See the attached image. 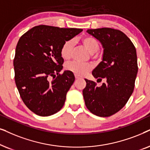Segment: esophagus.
Returning <instances> with one entry per match:
<instances>
[{
  "instance_id": "1",
  "label": "esophagus",
  "mask_w": 150,
  "mask_h": 150,
  "mask_svg": "<svg viewBox=\"0 0 150 150\" xmlns=\"http://www.w3.org/2000/svg\"><path fill=\"white\" fill-rule=\"evenodd\" d=\"M75 79H79V78H80V77H79V75H75Z\"/></svg>"
}]
</instances>
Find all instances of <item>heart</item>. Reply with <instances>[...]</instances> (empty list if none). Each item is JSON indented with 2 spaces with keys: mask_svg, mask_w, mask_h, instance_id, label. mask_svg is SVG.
<instances>
[{
  "mask_svg": "<svg viewBox=\"0 0 150 150\" xmlns=\"http://www.w3.org/2000/svg\"><path fill=\"white\" fill-rule=\"evenodd\" d=\"M81 43L86 49L92 55L98 51L99 49V42L97 40L93 37L86 36L83 37L81 40ZM75 45V40L73 39L69 40L64 42L60 49V55L64 59H69L71 57L72 53ZM66 69L68 71L75 74V75L82 76L86 74L92 69V65L90 64H84L77 62H72L68 63L66 65Z\"/></svg>",
  "mask_w": 150,
  "mask_h": 150,
  "instance_id": "1",
  "label": "heart"
}]
</instances>
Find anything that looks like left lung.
<instances>
[{"label": "left lung", "instance_id": "1", "mask_svg": "<svg viewBox=\"0 0 150 150\" xmlns=\"http://www.w3.org/2000/svg\"><path fill=\"white\" fill-rule=\"evenodd\" d=\"M87 32L99 40L104 49L102 61L92 74L106 81L98 87L95 81L85 79V104L94 115L110 117L124 107L133 93L138 72L137 51L129 38L119 30L104 27Z\"/></svg>", "mask_w": 150, "mask_h": 150}]
</instances>
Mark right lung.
<instances>
[{
  "label": "right lung",
  "instance_id": "obj_1",
  "mask_svg": "<svg viewBox=\"0 0 150 150\" xmlns=\"http://www.w3.org/2000/svg\"><path fill=\"white\" fill-rule=\"evenodd\" d=\"M81 31L38 25L18 42L13 59L16 85L24 103L37 115H52L64 104L75 76L68 71L59 73L64 63L60 49Z\"/></svg>",
  "mask_w": 150,
  "mask_h": 150
}]
</instances>
